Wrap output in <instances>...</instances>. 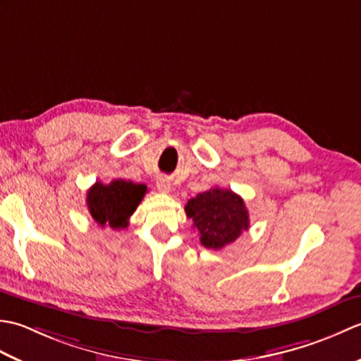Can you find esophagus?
Here are the masks:
<instances>
[{
	"instance_id": "obj_1",
	"label": "esophagus",
	"mask_w": 361,
	"mask_h": 361,
	"mask_svg": "<svg viewBox=\"0 0 361 361\" xmlns=\"http://www.w3.org/2000/svg\"><path fill=\"white\" fill-rule=\"evenodd\" d=\"M157 188H158L159 192L169 194V192H171V189H172V186H171V180H169L167 176H159V178L157 180Z\"/></svg>"
}]
</instances>
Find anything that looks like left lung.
<instances>
[{
    "mask_svg": "<svg viewBox=\"0 0 361 361\" xmlns=\"http://www.w3.org/2000/svg\"><path fill=\"white\" fill-rule=\"evenodd\" d=\"M203 247L220 250L250 228L248 209L242 197L229 189L212 188L190 198L185 206Z\"/></svg>",
    "mask_w": 361,
    "mask_h": 361,
    "instance_id": "left-lung-1",
    "label": "left lung"
}]
</instances>
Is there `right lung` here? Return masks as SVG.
<instances>
[{
	"label": "right lung",
	"mask_w": 361,
	"mask_h": 361,
	"mask_svg": "<svg viewBox=\"0 0 361 361\" xmlns=\"http://www.w3.org/2000/svg\"><path fill=\"white\" fill-rule=\"evenodd\" d=\"M147 186L133 181L113 180L110 185L94 183L87 192V206L97 225L122 229L128 226V219L141 203Z\"/></svg>",
	"instance_id": "add662e5"
}]
</instances>
